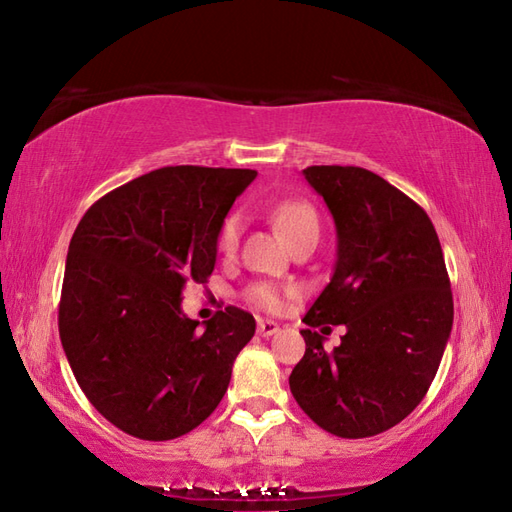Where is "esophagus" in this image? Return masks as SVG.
Here are the masks:
<instances>
[{
	"instance_id": "34e87169",
	"label": "esophagus",
	"mask_w": 512,
	"mask_h": 512,
	"mask_svg": "<svg viewBox=\"0 0 512 512\" xmlns=\"http://www.w3.org/2000/svg\"><path fill=\"white\" fill-rule=\"evenodd\" d=\"M257 332L262 336H273L275 332H279V323L270 321V319H259L257 321Z\"/></svg>"
}]
</instances>
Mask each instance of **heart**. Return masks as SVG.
I'll return each instance as SVG.
<instances>
[{"mask_svg":"<svg viewBox=\"0 0 512 512\" xmlns=\"http://www.w3.org/2000/svg\"><path fill=\"white\" fill-rule=\"evenodd\" d=\"M270 217H273L275 226L279 228L284 237L290 244H297L301 237L308 235H317L319 237V215L314 211V206L303 202V200H288L277 204L273 211H270ZM242 231H244V217L239 213L228 215L220 235H217V248L220 253L226 257H233L239 248V242H242ZM290 288L270 284V281H259V284H253L246 290V301L250 306H255L257 310L264 312H277L284 306L286 297L290 295Z\"/></svg>","mask_w":512,"mask_h":512,"instance_id":"heart-1","label":"heart"}]
</instances>
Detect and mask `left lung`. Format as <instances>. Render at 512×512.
<instances>
[{
	"mask_svg": "<svg viewBox=\"0 0 512 512\" xmlns=\"http://www.w3.org/2000/svg\"><path fill=\"white\" fill-rule=\"evenodd\" d=\"M334 217L330 284L303 317L306 354L290 391L332 436L372 438L420 405L453 325V295L436 228L420 204L363 167L303 169ZM343 322L332 353L313 330Z\"/></svg>",
	"mask_w": 512,
	"mask_h": 512,
	"instance_id": "left-lung-1",
	"label": "left lung"
}]
</instances>
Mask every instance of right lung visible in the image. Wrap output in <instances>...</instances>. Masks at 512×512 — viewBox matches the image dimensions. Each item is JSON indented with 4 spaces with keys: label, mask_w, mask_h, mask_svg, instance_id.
<instances>
[{
    "label": "right lung",
    "mask_w": 512,
    "mask_h": 512,
    "mask_svg": "<svg viewBox=\"0 0 512 512\" xmlns=\"http://www.w3.org/2000/svg\"><path fill=\"white\" fill-rule=\"evenodd\" d=\"M253 169L162 167L96 200L70 239L59 336L76 383L129 436L165 442L211 416L253 314L228 306L204 323L182 288L209 281L217 235Z\"/></svg>",
    "instance_id": "right-lung-1"
}]
</instances>
